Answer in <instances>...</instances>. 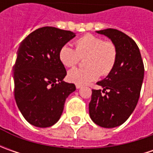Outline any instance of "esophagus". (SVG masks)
<instances>
[{
	"label": "esophagus",
	"mask_w": 153,
	"mask_h": 153,
	"mask_svg": "<svg viewBox=\"0 0 153 153\" xmlns=\"http://www.w3.org/2000/svg\"><path fill=\"white\" fill-rule=\"evenodd\" d=\"M76 88L77 89H79V88H82V85H78V84H76Z\"/></svg>",
	"instance_id": "esophagus-1"
}]
</instances>
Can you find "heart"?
<instances>
[{
  "instance_id": "b5f03b06",
  "label": "heart",
  "mask_w": 153,
  "mask_h": 153,
  "mask_svg": "<svg viewBox=\"0 0 153 153\" xmlns=\"http://www.w3.org/2000/svg\"><path fill=\"white\" fill-rule=\"evenodd\" d=\"M76 49L70 44L62 46L59 52V61L66 67H72L79 62L81 58H86L88 67L73 68L68 71L69 82L86 85L97 80L100 73L108 75L114 68L117 60V48L111 42H105L101 37L94 35H85L78 38Z\"/></svg>"
}]
</instances>
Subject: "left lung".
<instances>
[{
	"instance_id": "obj_1",
	"label": "left lung",
	"mask_w": 153,
	"mask_h": 153,
	"mask_svg": "<svg viewBox=\"0 0 153 153\" xmlns=\"http://www.w3.org/2000/svg\"><path fill=\"white\" fill-rule=\"evenodd\" d=\"M96 33L111 41L117 55L112 71L97 82L102 91L92 90L89 116L97 125L111 128L122 125L135 109L144 78V65L138 46L126 34L114 29ZM101 91L106 94L102 96Z\"/></svg>"
}]
</instances>
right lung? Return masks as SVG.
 <instances>
[{
	"mask_svg": "<svg viewBox=\"0 0 153 153\" xmlns=\"http://www.w3.org/2000/svg\"><path fill=\"white\" fill-rule=\"evenodd\" d=\"M76 34L42 27L21 42L13 66L14 97L23 117L31 125L47 128L61 117L66 98L76 90L64 81L66 71L59 61L62 46Z\"/></svg>",
	"mask_w": 153,
	"mask_h": 153,
	"instance_id": "obj_1",
	"label": "right lung"
}]
</instances>
